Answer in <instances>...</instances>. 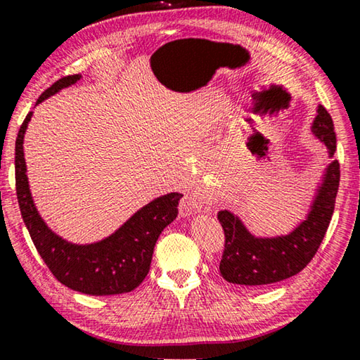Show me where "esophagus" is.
Masks as SVG:
<instances>
[{"label": "esophagus", "instance_id": "1", "mask_svg": "<svg viewBox=\"0 0 360 360\" xmlns=\"http://www.w3.org/2000/svg\"><path fill=\"white\" fill-rule=\"evenodd\" d=\"M186 211L188 214H198V212H210L211 205L208 198L205 197V193L200 188H195L186 197Z\"/></svg>", "mask_w": 360, "mask_h": 360}]
</instances>
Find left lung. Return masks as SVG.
<instances>
[{"label": "left lung", "mask_w": 360, "mask_h": 360, "mask_svg": "<svg viewBox=\"0 0 360 360\" xmlns=\"http://www.w3.org/2000/svg\"><path fill=\"white\" fill-rule=\"evenodd\" d=\"M316 112L311 135L332 158L337 148L332 117L321 105ZM338 182L340 163L332 160L322 169L314 186L307 214L288 233L255 235L233 211H219L217 219L225 233V251L219 271L225 281L246 288H264L300 273L324 240L333 214Z\"/></svg>", "instance_id": "8db88e82"}]
</instances>
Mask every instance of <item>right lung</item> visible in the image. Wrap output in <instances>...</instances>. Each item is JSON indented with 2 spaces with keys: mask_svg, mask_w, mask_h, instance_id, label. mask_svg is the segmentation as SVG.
<instances>
[{
  "mask_svg": "<svg viewBox=\"0 0 360 360\" xmlns=\"http://www.w3.org/2000/svg\"><path fill=\"white\" fill-rule=\"evenodd\" d=\"M81 79L82 75L58 79L36 105ZM32 115L28 112L15 139V188L23 222L42 260L60 283L82 294L115 295L136 289L148 276L158 236L178 216L182 193L172 192L150 200L101 240L72 243L63 238L42 219L30 188L23 139Z\"/></svg>",
  "mask_w": 360,
  "mask_h": 360,
  "instance_id": "1",
  "label": "right lung"
}]
</instances>
